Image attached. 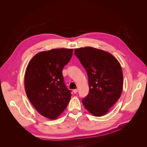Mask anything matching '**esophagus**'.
Returning <instances> with one entry per match:
<instances>
[{"label":"esophagus","instance_id":"34e87169","mask_svg":"<svg viewBox=\"0 0 147 147\" xmlns=\"http://www.w3.org/2000/svg\"><path fill=\"white\" fill-rule=\"evenodd\" d=\"M78 92V90H77V89H76V90H73V92L74 93V94H75V93H77Z\"/></svg>","mask_w":147,"mask_h":147}]
</instances>
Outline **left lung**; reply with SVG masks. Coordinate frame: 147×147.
Wrapping results in <instances>:
<instances>
[{
    "mask_svg": "<svg viewBox=\"0 0 147 147\" xmlns=\"http://www.w3.org/2000/svg\"><path fill=\"white\" fill-rule=\"evenodd\" d=\"M74 50L88 77L90 91L82 103L93 116H104L121 96L123 86L121 65L111 53L100 49L86 47Z\"/></svg>",
    "mask_w": 147,
    "mask_h": 147,
    "instance_id": "1",
    "label": "left lung"
}]
</instances>
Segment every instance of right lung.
I'll list each match as a JSON object with an SVG mask.
<instances>
[{"mask_svg":"<svg viewBox=\"0 0 147 147\" xmlns=\"http://www.w3.org/2000/svg\"><path fill=\"white\" fill-rule=\"evenodd\" d=\"M73 49L57 48L38 53L30 59L24 75L26 95L43 117L55 119L70 100L62 70L70 60Z\"/></svg>","mask_w":147,"mask_h":147,"instance_id":"add662e5","label":"right lung"}]
</instances>
